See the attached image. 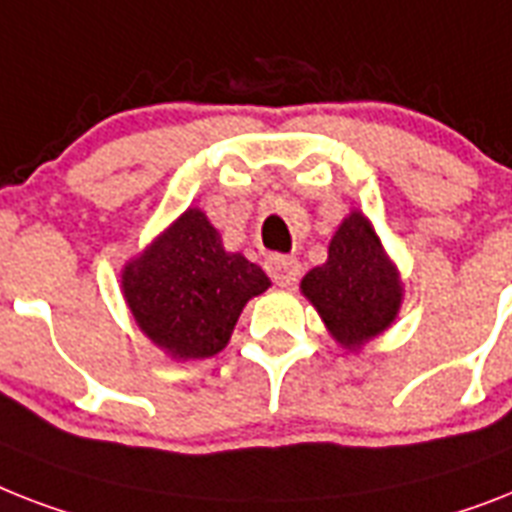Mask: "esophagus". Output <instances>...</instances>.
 Returning a JSON list of instances; mask_svg holds the SVG:
<instances>
[{
    "mask_svg": "<svg viewBox=\"0 0 512 512\" xmlns=\"http://www.w3.org/2000/svg\"><path fill=\"white\" fill-rule=\"evenodd\" d=\"M268 273L270 278L276 281L278 286H294L299 278V263L294 257H286V255H273L268 260Z\"/></svg>",
    "mask_w": 512,
    "mask_h": 512,
    "instance_id": "esophagus-1",
    "label": "esophagus"
}]
</instances>
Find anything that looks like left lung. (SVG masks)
<instances>
[{
	"label": "left lung",
	"instance_id": "obj_1",
	"mask_svg": "<svg viewBox=\"0 0 512 512\" xmlns=\"http://www.w3.org/2000/svg\"><path fill=\"white\" fill-rule=\"evenodd\" d=\"M299 292L347 352H360L384 334L405 299L400 268L360 210L344 215L328 242L326 263L307 270Z\"/></svg>",
	"mask_w": 512,
	"mask_h": 512
}]
</instances>
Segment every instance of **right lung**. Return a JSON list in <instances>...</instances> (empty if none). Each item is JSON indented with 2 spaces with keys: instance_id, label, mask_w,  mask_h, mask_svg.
<instances>
[{
  "instance_id": "add662e5",
  "label": "right lung",
  "mask_w": 512,
  "mask_h": 512,
  "mask_svg": "<svg viewBox=\"0 0 512 512\" xmlns=\"http://www.w3.org/2000/svg\"><path fill=\"white\" fill-rule=\"evenodd\" d=\"M268 286L265 270L228 252L199 207H186L120 270V292L141 334L184 363L218 355L244 305Z\"/></svg>"
}]
</instances>
